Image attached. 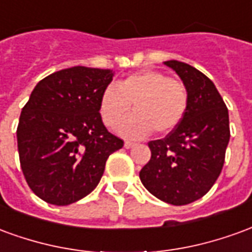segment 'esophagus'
<instances>
[{"label":"esophagus","mask_w":252,"mask_h":252,"mask_svg":"<svg viewBox=\"0 0 252 252\" xmlns=\"http://www.w3.org/2000/svg\"><path fill=\"white\" fill-rule=\"evenodd\" d=\"M133 146H135V143L133 142H129V140H126V142H124V147L126 148H132Z\"/></svg>","instance_id":"1"}]
</instances>
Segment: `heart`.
I'll list each match as a JSON object with an SVG mask.
<instances>
[{
	"label": "heart",
	"mask_w": 252,
	"mask_h": 252,
	"mask_svg": "<svg viewBox=\"0 0 252 252\" xmlns=\"http://www.w3.org/2000/svg\"><path fill=\"white\" fill-rule=\"evenodd\" d=\"M121 136H147L151 131L167 133L185 117L189 93L184 83L157 70H140L106 88L99 98V115L104 124L115 128Z\"/></svg>",
	"instance_id": "heart-1"
}]
</instances>
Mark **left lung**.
Listing matches in <instances>:
<instances>
[{"instance_id": "1", "label": "left lung", "mask_w": 252, "mask_h": 252, "mask_svg": "<svg viewBox=\"0 0 252 252\" xmlns=\"http://www.w3.org/2000/svg\"><path fill=\"white\" fill-rule=\"evenodd\" d=\"M188 89L185 117L164 139L148 143L151 159L139 173L144 188L171 205L205 195L221 173L229 142L228 109L215 83L188 63L163 62Z\"/></svg>"}]
</instances>
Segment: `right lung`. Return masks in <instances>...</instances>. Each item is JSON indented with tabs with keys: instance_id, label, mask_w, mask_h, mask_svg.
<instances>
[{
	"instance_id": "1",
	"label": "right lung",
	"mask_w": 252,
	"mask_h": 252,
	"mask_svg": "<svg viewBox=\"0 0 252 252\" xmlns=\"http://www.w3.org/2000/svg\"><path fill=\"white\" fill-rule=\"evenodd\" d=\"M113 75V70L83 66L52 72L21 110V170L32 191L48 204L68 205L92 193L106 159L123 147L99 115L101 94Z\"/></svg>"
}]
</instances>
